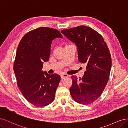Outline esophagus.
I'll list each match as a JSON object with an SVG mask.
<instances>
[{"mask_svg":"<svg viewBox=\"0 0 128 128\" xmlns=\"http://www.w3.org/2000/svg\"><path fill=\"white\" fill-rule=\"evenodd\" d=\"M68 77V75L66 74H62L61 75V77L62 79H64L65 78H67Z\"/></svg>","mask_w":128,"mask_h":128,"instance_id":"esophagus-1","label":"esophagus"}]
</instances>
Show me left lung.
<instances>
[{"label":"left lung","instance_id":"left-lung-1","mask_svg":"<svg viewBox=\"0 0 128 128\" xmlns=\"http://www.w3.org/2000/svg\"><path fill=\"white\" fill-rule=\"evenodd\" d=\"M61 32L75 44L79 61L86 65L82 78L72 76L71 96L80 104H91L102 95L109 80L112 66L110 50L101 34L88 26H78Z\"/></svg>","mask_w":128,"mask_h":128}]
</instances>
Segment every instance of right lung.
<instances>
[{
    "mask_svg": "<svg viewBox=\"0 0 128 128\" xmlns=\"http://www.w3.org/2000/svg\"><path fill=\"white\" fill-rule=\"evenodd\" d=\"M62 38L58 30L40 27L25 34L19 42L14 63L17 85L27 101L37 107L52 103L61 77L42 70L48 61L52 42Z\"/></svg>",
    "mask_w": 128,
    "mask_h": 128,
    "instance_id": "1",
    "label": "right lung"
}]
</instances>
